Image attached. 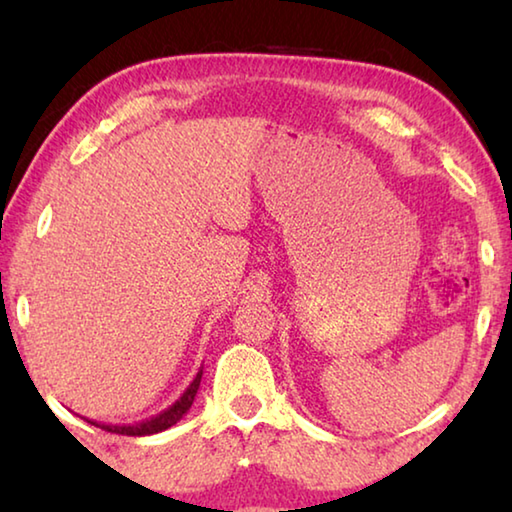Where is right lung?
<instances>
[{
  "label": "right lung",
  "instance_id": "obj_1",
  "mask_svg": "<svg viewBox=\"0 0 512 512\" xmlns=\"http://www.w3.org/2000/svg\"><path fill=\"white\" fill-rule=\"evenodd\" d=\"M201 377H203V370H198V375L194 377L192 384L187 386V391L178 397L176 402H173L169 409H164L162 413L155 415L151 420H144V422H137V424H97V422H90L94 427H101L110 433H121V436H151V433H160L164 429H169L176 424L178 420H183V415L192 409L194 404V397L198 393V386H201Z\"/></svg>",
  "mask_w": 512,
  "mask_h": 512
}]
</instances>
